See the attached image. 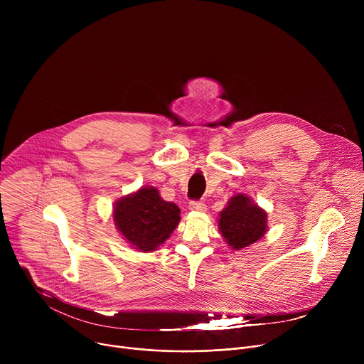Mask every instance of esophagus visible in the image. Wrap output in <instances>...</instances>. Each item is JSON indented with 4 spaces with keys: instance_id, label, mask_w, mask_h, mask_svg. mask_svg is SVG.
<instances>
[{
    "instance_id": "34e87169",
    "label": "esophagus",
    "mask_w": 364,
    "mask_h": 364,
    "mask_svg": "<svg viewBox=\"0 0 364 364\" xmlns=\"http://www.w3.org/2000/svg\"><path fill=\"white\" fill-rule=\"evenodd\" d=\"M188 207L191 210H196V212H204L205 210V204L203 201H190Z\"/></svg>"
}]
</instances>
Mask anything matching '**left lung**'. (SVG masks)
Listing matches in <instances>:
<instances>
[{"instance_id":"obj_1","label":"left lung","mask_w":364,"mask_h":364,"mask_svg":"<svg viewBox=\"0 0 364 364\" xmlns=\"http://www.w3.org/2000/svg\"><path fill=\"white\" fill-rule=\"evenodd\" d=\"M267 213L246 194L233 196L220 212L219 230L226 243L235 249H243L261 239L267 230Z\"/></svg>"}]
</instances>
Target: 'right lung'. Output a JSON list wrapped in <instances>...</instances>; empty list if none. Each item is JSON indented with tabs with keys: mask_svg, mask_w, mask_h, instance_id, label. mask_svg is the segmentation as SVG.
Returning a JSON list of instances; mask_svg holds the SVG:
<instances>
[{
	"mask_svg": "<svg viewBox=\"0 0 364 364\" xmlns=\"http://www.w3.org/2000/svg\"><path fill=\"white\" fill-rule=\"evenodd\" d=\"M176 203L161 198L155 187H141L114 205V222L124 239L141 252H151L164 243L180 222Z\"/></svg>",
	"mask_w": 364,
	"mask_h": 364,
	"instance_id": "obj_1",
	"label": "right lung"
}]
</instances>
